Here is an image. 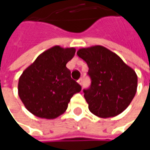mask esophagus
I'll return each instance as SVG.
<instances>
[{
  "instance_id": "34e87169",
  "label": "esophagus",
  "mask_w": 150,
  "mask_h": 150,
  "mask_svg": "<svg viewBox=\"0 0 150 150\" xmlns=\"http://www.w3.org/2000/svg\"><path fill=\"white\" fill-rule=\"evenodd\" d=\"M78 84L82 85V84H83V79H82V78H79V79L78 80Z\"/></svg>"
}]
</instances>
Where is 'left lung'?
I'll use <instances>...</instances> for the list:
<instances>
[{
  "label": "left lung",
  "instance_id": "1",
  "mask_svg": "<svg viewBox=\"0 0 150 150\" xmlns=\"http://www.w3.org/2000/svg\"><path fill=\"white\" fill-rule=\"evenodd\" d=\"M77 54L88 67L91 85L83 93L90 112L99 118H110L124 111L137 91L135 72L102 46L79 49Z\"/></svg>",
  "mask_w": 150,
  "mask_h": 150
}]
</instances>
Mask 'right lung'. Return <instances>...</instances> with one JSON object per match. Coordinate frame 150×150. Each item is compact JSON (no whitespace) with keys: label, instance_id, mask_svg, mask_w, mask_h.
<instances>
[{"label":"right lung","instance_id":"add662e5","mask_svg":"<svg viewBox=\"0 0 150 150\" xmlns=\"http://www.w3.org/2000/svg\"><path fill=\"white\" fill-rule=\"evenodd\" d=\"M76 50L55 46L40 54L21 75L18 95L24 106L35 116L57 118L82 88L71 78L66 64Z\"/></svg>","mask_w":150,"mask_h":150}]
</instances>
